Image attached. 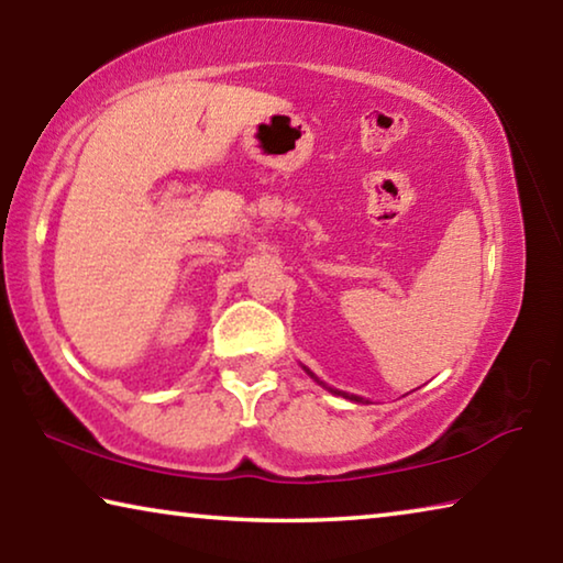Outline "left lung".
<instances>
[{
	"mask_svg": "<svg viewBox=\"0 0 563 563\" xmlns=\"http://www.w3.org/2000/svg\"><path fill=\"white\" fill-rule=\"evenodd\" d=\"M305 369V373H308L312 379H318L316 375H312L310 373V369L308 367H302ZM318 383H320V379H318ZM322 385V383H320ZM322 387H325V385H322ZM330 389V393H335V395H342V397H345V399H352V402H365V399H362V397H357V395H347V393H340V389H332V387H328Z\"/></svg>",
	"mask_w": 563,
	"mask_h": 563,
	"instance_id": "left-lung-1",
	"label": "left lung"
}]
</instances>
